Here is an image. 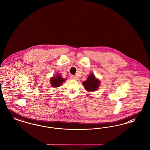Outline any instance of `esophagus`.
<instances>
[{"instance_id":"obj_1","label":"esophagus","mask_w":150,"mask_h":150,"mask_svg":"<svg viewBox=\"0 0 150 150\" xmlns=\"http://www.w3.org/2000/svg\"><path fill=\"white\" fill-rule=\"evenodd\" d=\"M71 79H77V77L75 76H71Z\"/></svg>"}]
</instances>
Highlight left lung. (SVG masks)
I'll use <instances>...</instances> for the list:
<instances>
[{"label":"left lung","instance_id":"left-lung-1","mask_svg":"<svg viewBox=\"0 0 150 150\" xmlns=\"http://www.w3.org/2000/svg\"><path fill=\"white\" fill-rule=\"evenodd\" d=\"M100 83V81L98 79H96L93 73L89 74L86 81L83 82L85 88L88 91H95L98 89Z\"/></svg>","mask_w":150,"mask_h":150}]
</instances>
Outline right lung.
Segmentation results:
<instances>
[{
  "mask_svg": "<svg viewBox=\"0 0 150 150\" xmlns=\"http://www.w3.org/2000/svg\"><path fill=\"white\" fill-rule=\"evenodd\" d=\"M66 79H63L60 74L57 73V75H56L55 77H51L50 81L51 85L52 86L57 87L60 86L61 85H62V83Z\"/></svg>",
  "mask_w": 150,
  "mask_h": 150,
  "instance_id": "add662e5",
  "label": "right lung"
}]
</instances>
